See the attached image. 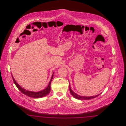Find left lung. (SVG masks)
Here are the masks:
<instances>
[{"label":"left lung","instance_id":"left-lung-1","mask_svg":"<svg viewBox=\"0 0 126 126\" xmlns=\"http://www.w3.org/2000/svg\"><path fill=\"white\" fill-rule=\"evenodd\" d=\"M69 90H70V92L72 96H73L74 98H75L77 99H78V100H90V99H94V98H95L96 97L99 96L100 94L96 95L95 96H80L79 95H78V94H77L76 93H75V92H74L72 91L71 87H70V85L69 84Z\"/></svg>","mask_w":126,"mask_h":126}]
</instances>
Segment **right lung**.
<instances>
[{
  "label": "right lung",
  "instance_id": "obj_1",
  "mask_svg": "<svg viewBox=\"0 0 126 126\" xmlns=\"http://www.w3.org/2000/svg\"><path fill=\"white\" fill-rule=\"evenodd\" d=\"M54 73V72H53V74H52L51 78V79H50V80L49 82V84H48L47 87L45 89L42 90L41 91H39V92H32V91H28V90L24 89V88H23L17 83V82L15 80V79L13 78V76H12V77L14 83L16 84V87L18 88V89L20 90L23 94H24L27 96L30 97H32V98H40L43 97H45V96L47 95L48 94L50 93V84H51V82L52 81V80L53 79Z\"/></svg>",
  "mask_w": 126,
  "mask_h": 126
}]
</instances>
